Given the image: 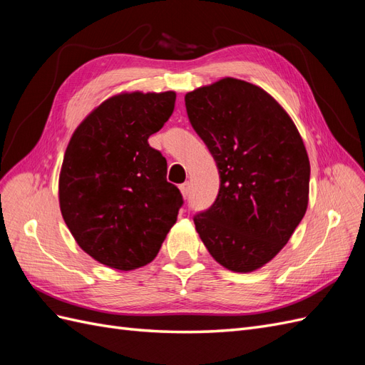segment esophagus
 Here are the masks:
<instances>
[{"label":"esophagus","instance_id":"esophagus-1","mask_svg":"<svg viewBox=\"0 0 365 365\" xmlns=\"http://www.w3.org/2000/svg\"><path fill=\"white\" fill-rule=\"evenodd\" d=\"M180 190H181V193H182V196H184V197L189 196V193H190V182H184V184H181V185H180Z\"/></svg>","mask_w":365,"mask_h":365}]
</instances>
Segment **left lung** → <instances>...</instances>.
I'll return each mask as SVG.
<instances>
[{"label":"left lung","mask_w":365,"mask_h":365,"mask_svg":"<svg viewBox=\"0 0 365 365\" xmlns=\"http://www.w3.org/2000/svg\"><path fill=\"white\" fill-rule=\"evenodd\" d=\"M184 101L220 181L215 202L193 216L196 231L227 269H257L306 213L311 165L303 140L283 108L244 81L227 77Z\"/></svg>","instance_id":"left-lung-1"}]
</instances>
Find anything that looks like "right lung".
<instances>
[{
  "mask_svg": "<svg viewBox=\"0 0 365 365\" xmlns=\"http://www.w3.org/2000/svg\"><path fill=\"white\" fill-rule=\"evenodd\" d=\"M176 94L108 98L76 129L65 152L59 201L79 247L106 267L129 271L155 259L184 204L168 182V161L149 146L173 113Z\"/></svg>",
  "mask_w": 365,
  "mask_h": 365,
  "instance_id": "obj_1",
  "label": "right lung"
}]
</instances>
